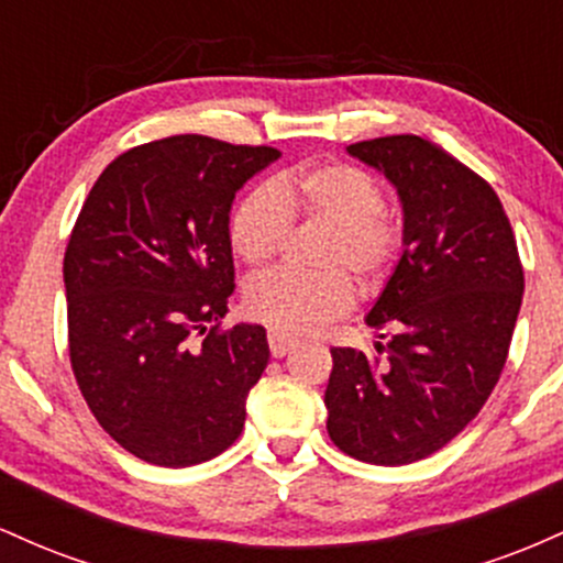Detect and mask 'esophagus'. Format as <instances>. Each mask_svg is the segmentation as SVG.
I'll return each mask as SVG.
<instances>
[{"label":"esophagus","mask_w":563,"mask_h":563,"mask_svg":"<svg viewBox=\"0 0 563 563\" xmlns=\"http://www.w3.org/2000/svg\"><path fill=\"white\" fill-rule=\"evenodd\" d=\"M267 344H269V352H273V357H286L290 349L296 346V339H290V335H286V333L269 331Z\"/></svg>","instance_id":"obj_1"}]
</instances>
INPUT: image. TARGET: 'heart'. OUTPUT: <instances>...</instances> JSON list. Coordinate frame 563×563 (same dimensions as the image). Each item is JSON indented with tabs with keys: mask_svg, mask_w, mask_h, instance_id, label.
<instances>
[{
	"mask_svg": "<svg viewBox=\"0 0 563 563\" xmlns=\"http://www.w3.org/2000/svg\"><path fill=\"white\" fill-rule=\"evenodd\" d=\"M386 198L373 174L352 164H320L283 172L267 185L251 187L232 209L228 238L232 254L249 267L275 260L288 238L290 219L322 222L314 262L318 273L273 269L243 290L245 312L277 333H312L349 312L354 288L339 267L363 286H376L397 262L402 232L386 214Z\"/></svg>",
	"mask_w": 563,
	"mask_h": 563,
	"instance_id": "b5f03b06",
	"label": "heart"
}]
</instances>
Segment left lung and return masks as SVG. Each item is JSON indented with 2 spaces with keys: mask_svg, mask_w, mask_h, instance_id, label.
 Instances as JSON below:
<instances>
[{
  "mask_svg": "<svg viewBox=\"0 0 563 563\" xmlns=\"http://www.w3.org/2000/svg\"><path fill=\"white\" fill-rule=\"evenodd\" d=\"M346 153L394 185L405 249L365 318L391 339L331 349L328 434L357 461L405 466L461 434L493 394L525 269L493 187L434 142L394 134Z\"/></svg>",
  "mask_w": 563,
  "mask_h": 563,
  "instance_id": "1",
  "label": "left lung"
}]
</instances>
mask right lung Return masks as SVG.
<instances>
[{
	"instance_id": "right-lung-1",
	"label": "right lung",
	"mask_w": 563,
	"mask_h": 563,
	"mask_svg": "<svg viewBox=\"0 0 563 563\" xmlns=\"http://www.w3.org/2000/svg\"><path fill=\"white\" fill-rule=\"evenodd\" d=\"M277 158L177 134L121 153L84 200L63 260L70 367L140 461L196 466L241 437L269 346L262 325L219 331L235 290L228 224L235 192Z\"/></svg>"
}]
</instances>
